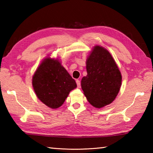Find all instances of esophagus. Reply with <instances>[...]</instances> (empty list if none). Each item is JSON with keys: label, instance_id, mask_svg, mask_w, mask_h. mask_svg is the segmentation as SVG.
I'll return each instance as SVG.
<instances>
[{"label": "esophagus", "instance_id": "obj_1", "mask_svg": "<svg viewBox=\"0 0 153 153\" xmlns=\"http://www.w3.org/2000/svg\"><path fill=\"white\" fill-rule=\"evenodd\" d=\"M76 84H77V88H80V81H79V79H77L76 80Z\"/></svg>", "mask_w": 153, "mask_h": 153}]
</instances>
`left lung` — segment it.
Instances as JSON below:
<instances>
[{
  "label": "left lung",
  "instance_id": "8db88e82",
  "mask_svg": "<svg viewBox=\"0 0 153 153\" xmlns=\"http://www.w3.org/2000/svg\"><path fill=\"white\" fill-rule=\"evenodd\" d=\"M87 76L82 77V89L93 107L102 108L117 97L122 76L112 55L102 46L92 48L86 61Z\"/></svg>",
  "mask_w": 153,
  "mask_h": 153
}]
</instances>
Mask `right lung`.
<instances>
[{
  "label": "right lung",
  "instance_id": "obj_1",
  "mask_svg": "<svg viewBox=\"0 0 153 153\" xmlns=\"http://www.w3.org/2000/svg\"><path fill=\"white\" fill-rule=\"evenodd\" d=\"M32 86L41 102L51 108H57L77 84L59 59L47 56L33 74Z\"/></svg>",
  "mask_w": 153,
  "mask_h": 153
}]
</instances>
